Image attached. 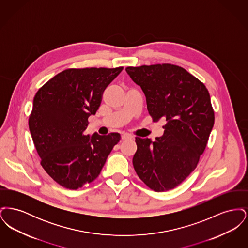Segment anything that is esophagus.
<instances>
[{"label":"esophagus","instance_id":"esophagus-1","mask_svg":"<svg viewBox=\"0 0 248 248\" xmlns=\"http://www.w3.org/2000/svg\"><path fill=\"white\" fill-rule=\"evenodd\" d=\"M131 139H133V137H132L131 135H129V134L124 133V134L122 135V140H131Z\"/></svg>","mask_w":248,"mask_h":248}]
</instances>
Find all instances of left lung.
I'll list each match as a JSON object with an SVG mask.
<instances>
[{"label": "left lung", "mask_w": 248, "mask_h": 248, "mask_svg": "<svg viewBox=\"0 0 248 248\" xmlns=\"http://www.w3.org/2000/svg\"><path fill=\"white\" fill-rule=\"evenodd\" d=\"M125 71L141 87L153 121H165L164 135L154 141L136 138V173L154 191L174 189L196 168L205 150L215 122L209 92L177 65H143Z\"/></svg>", "instance_id": "1"}]
</instances>
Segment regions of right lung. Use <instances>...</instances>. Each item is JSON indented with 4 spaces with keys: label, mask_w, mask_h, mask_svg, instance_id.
Segmentation results:
<instances>
[{
    "label": "right lung",
    "mask_w": 248,
    "mask_h": 248,
    "mask_svg": "<svg viewBox=\"0 0 248 248\" xmlns=\"http://www.w3.org/2000/svg\"><path fill=\"white\" fill-rule=\"evenodd\" d=\"M123 69H68L36 93L29 127L41 165L60 186L77 189L94 181L120 141L118 133L90 137L84 130Z\"/></svg>",
    "instance_id": "obj_1"
}]
</instances>
